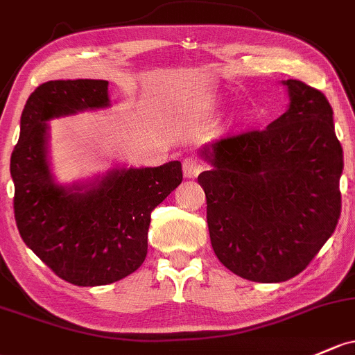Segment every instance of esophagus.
<instances>
[{
    "label": "esophagus",
    "instance_id": "1",
    "mask_svg": "<svg viewBox=\"0 0 355 355\" xmlns=\"http://www.w3.org/2000/svg\"><path fill=\"white\" fill-rule=\"evenodd\" d=\"M203 171V164L198 161L196 157H186L182 161V173L186 178H196Z\"/></svg>",
    "mask_w": 355,
    "mask_h": 355
}]
</instances>
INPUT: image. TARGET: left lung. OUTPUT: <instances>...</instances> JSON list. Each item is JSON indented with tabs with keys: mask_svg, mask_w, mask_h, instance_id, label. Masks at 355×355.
<instances>
[{
	"mask_svg": "<svg viewBox=\"0 0 355 355\" xmlns=\"http://www.w3.org/2000/svg\"><path fill=\"white\" fill-rule=\"evenodd\" d=\"M284 86L288 112L264 130L228 135L205 148L213 167L198 176L216 257L255 283L298 276L340 218L344 152L330 103L296 79Z\"/></svg>",
	"mask_w": 355,
	"mask_h": 355,
	"instance_id": "1",
	"label": "left lung"
}]
</instances>
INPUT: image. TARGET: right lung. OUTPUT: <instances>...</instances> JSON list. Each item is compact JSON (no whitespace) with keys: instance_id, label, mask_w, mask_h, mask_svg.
<instances>
[{"instance_id":"1","label":"right lung","mask_w":355,"mask_h":355,"mask_svg":"<svg viewBox=\"0 0 355 355\" xmlns=\"http://www.w3.org/2000/svg\"><path fill=\"white\" fill-rule=\"evenodd\" d=\"M108 106V81L44 83L21 113L20 139L11 152L15 220L30 249L60 279L103 286L123 279L147 255L150 213L181 184V162L115 169L81 191L52 181L45 154L51 118Z\"/></svg>"}]
</instances>
